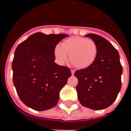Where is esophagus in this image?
Instances as JSON below:
<instances>
[{
  "instance_id": "1",
  "label": "esophagus",
  "mask_w": 131,
  "mask_h": 131,
  "mask_svg": "<svg viewBox=\"0 0 131 131\" xmlns=\"http://www.w3.org/2000/svg\"><path fill=\"white\" fill-rule=\"evenodd\" d=\"M71 75H73L74 73H75V70H73V69H71Z\"/></svg>"
}]
</instances>
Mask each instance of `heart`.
Listing matches in <instances>:
<instances>
[{
    "label": "heart",
    "mask_w": 131,
    "mask_h": 131,
    "mask_svg": "<svg viewBox=\"0 0 131 131\" xmlns=\"http://www.w3.org/2000/svg\"><path fill=\"white\" fill-rule=\"evenodd\" d=\"M54 56L58 63L63 65L68 60L75 68L86 69L94 63L98 54V48L94 41L80 36L68 38L57 45L54 50Z\"/></svg>",
    "instance_id": "1"
}]
</instances>
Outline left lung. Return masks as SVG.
Listing matches in <instances>:
<instances>
[{"instance_id":"1","label":"left lung","mask_w":131,"mask_h":131,"mask_svg":"<svg viewBox=\"0 0 131 131\" xmlns=\"http://www.w3.org/2000/svg\"><path fill=\"white\" fill-rule=\"evenodd\" d=\"M85 37L96 42L98 54L90 68L75 72L78 79L77 96L83 106L100 110L110 106L116 100L121 88L123 68L119 52L108 40L93 33Z\"/></svg>"}]
</instances>
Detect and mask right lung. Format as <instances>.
I'll use <instances>...</instances> for the list:
<instances>
[{"label":"right lung","instance_id":"1","mask_svg":"<svg viewBox=\"0 0 131 131\" xmlns=\"http://www.w3.org/2000/svg\"><path fill=\"white\" fill-rule=\"evenodd\" d=\"M66 34L36 33L18 45L12 61L13 83L24 104L37 111L56 106L70 69L54 62L56 46Z\"/></svg>","mask_w":131,"mask_h":131}]
</instances>
